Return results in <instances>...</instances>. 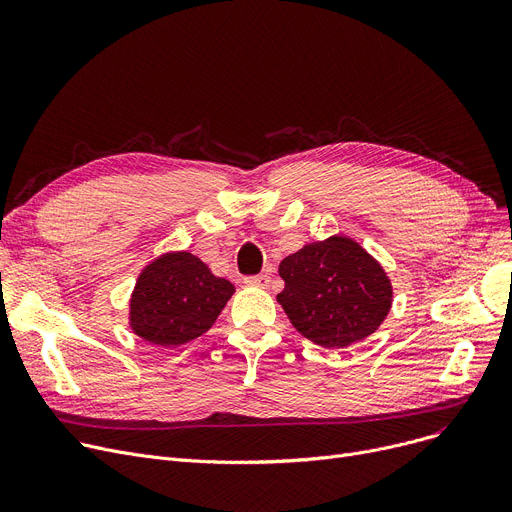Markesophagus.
Listing matches in <instances>:
<instances>
[{"label": "esophagus", "instance_id": "34e87169", "mask_svg": "<svg viewBox=\"0 0 512 512\" xmlns=\"http://www.w3.org/2000/svg\"><path fill=\"white\" fill-rule=\"evenodd\" d=\"M245 284H249V286H261V288H265L267 284H270V276H267V274L247 276V278H245Z\"/></svg>", "mask_w": 512, "mask_h": 512}]
</instances>
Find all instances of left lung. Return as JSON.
I'll return each mask as SVG.
<instances>
[{"instance_id":"8db88e82","label":"left lung","mask_w":512,"mask_h":512,"mask_svg":"<svg viewBox=\"0 0 512 512\" xmlns=\"http://www.w3.org/2000/svg\"><path fill=\"white\" fill-rule=\"evenodd\" d=\"M284 290L278 303L290 324L324 348H344L382 326L392 307V286L355 240L332 236L303 247L280 263Z\"/></svg>"}]
</instances>
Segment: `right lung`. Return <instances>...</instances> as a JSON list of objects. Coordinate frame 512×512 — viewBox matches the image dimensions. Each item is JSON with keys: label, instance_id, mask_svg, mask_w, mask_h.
<instances>
[{"label": "right lung", "instance_id": "add662e5", "mask_svg": "<svg viewBox=\"0 0 512 512\" xmlns=\"http://www.w3.org/2000/svg\"><path fill=\"white\" fill-rule=\"evenodd\" d=\"M234 286L213 276L195 255L168 253L149 263L130 299V328L143 340L176 348L205 334L218 319Z\"/></svg>", "mask_w": 512, "mask_h": 512}]
</instances>
